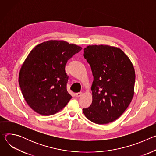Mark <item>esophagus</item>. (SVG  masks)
<instances>
[{
  "instance_id": "34e87169",
  "label": "esophagus",
  "mask_w": 156,
  "mask_h": 156,
  "mask_svg": "<svg viewBox=\"0 0 156 156\" xmlns=\"http://www.w3.org/2000/svg\"><path fill=\"white\" fill-rule=\"evenodd\" d=\"M82 94H83V93H82L81 92H80V93H76V94H75V96H76V97L79 98V97L81 96H82Z\"/></svg>"
}]
</instances>
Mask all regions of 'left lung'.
Masks as SVG:
<instances>
[{"instance_id": "left-lung-1", "label": "left lung", "mask_w": 156, "mask_h": 156, "mask_svg": "<svg viewBox=\"0 0 156 156\" xmlns=\"http://www.w3.org/2000/svg\"><path fill=\"white\" fill-rule=\"evenodd\" d=\"M84 57L94 77L93 101L83 111L93 123L104 125L117 120L127 108L134 94L135 72L126 55L107 45L88 46Z\"/></svg>"}]
</instances>
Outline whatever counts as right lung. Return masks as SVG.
<instances>
[{"label":"right lung","instance_id":"add662e5","mask_svg":"<svg viewBox=\"0 0 156 156\" xmlns=\"http://www.w3.org/2000/svg\"><path fill=\"white\" fill-rule=\"evenodd\" d=\"M82 48L63 41L38 44L21 66L18 82L29 106L42 115L61 110L72 99L66 90L69 76L65 65Z\"/></svg>","mask_w":156,"mask_h":156}]
</instances>
